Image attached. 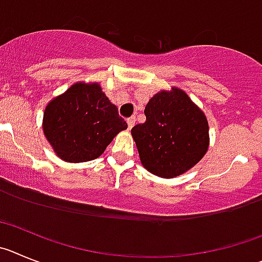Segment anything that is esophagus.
Wrapping results in <instances>:
<instances>
[{
	"instance_id": "1",
	"label": "esophagus",
	"mask_w": 262,
	"mask_h": 262,
	"mask_svg": "<svg viewBox=\"0 0 262 262\" xmlns=\"http://www.w3.org/2000/svg\"><path fill=\"white\" fill-rule=\"evenodd\" d=\"M126 122H128V129H132L134 126V124H136V117H129L126 120Z\"/></svg>"
}]
</instances>
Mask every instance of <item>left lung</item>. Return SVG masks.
<instances>
[{
    "label": "left lung",
    "instance_id": "8db88e82",
    "mask_svg": "<svg viewBox=\"0 0 262 262\" xmlns=\"http://www.w3.org/2000/svg\"><path fill=\"white\" fill-rule=\"evenodd\" d=\"M146 121L132 129L142 166L172 179L199 163L209 147L205 114L180 89L159 91L145 107Z\"/></svg>",
    "mask_w": 262,
    "mask_h": 262
}]
</instances>
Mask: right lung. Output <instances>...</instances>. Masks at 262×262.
I'll list each match as a JSON object with an SVG mask.
<instances>
[{"label":"right lung","instance_id":"obj_1","mask_svg":"<svg viewBox=\"0 0 262 262\" xmlns=\"http://www.w3.org/2000/svg\"><path fill=\"white\" fill-rule=\"evenodd\" d=\"M128 124L99 83L77 82L48 103L43 130L57 157L69 163L99 158Z\"/></svg>","mask_w":262,"mask_h":262}]
</instances>
